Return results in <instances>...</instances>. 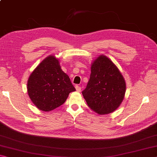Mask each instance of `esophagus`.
Masks as SVG:
<instances>
[{
  "instance_id": "34e87169",
  "label": "esophagus",
  "mask_w": 157,
  "mask_h": 157,
  "mask_svg": "<svg viewBox=\"0 0 157 157\" xmlns=\"http://www.w3.org/2000/svg\"><path fill=\"white\" fill-rule=\"evenodd\" d=\"M75 89H76V91L78 92H80L81 91V87L78 86V85H76L75 86Z\"/></svg>"
}]
</instances>
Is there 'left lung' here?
Returning <instances> with one entry per match:
<instances>
[{
  "label": "left lung",
  "instance_id": "obj_1",
  "mask_svg": "<svg viewBox=\"0 0 157 157\" xmlns=\"http://www.w3.org/2000/svg\"><path fill=\"white\" fill-rule=\"evenodd\" d=\"M86 88L82 91L89 107L100 115L110 113L123 102L126 84L120 71L110 59L100 55L92 63Z\"/></svg>",
  "mask_w": 157,
  "mask_h": 157
}]
</instances>
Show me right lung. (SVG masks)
<instances>
[{
  "mask_svg": "<svg viewBox=\"0 0 157 157\" xmlns=\"http://www.w3.org/2000/svg\"><path fill=\"white\" fill-rule=\"evenodd\" d=\"M27 89L33 104L44 111L59 107L65 102L69 94L75 91L54 55L45 58L34 69L29 77Z\"/></svg>",
  "mask_w": 157,
  "mask_h": 157,
  "instance_id": "obj_1",
  "label": "right lung"
}]
</instances>
